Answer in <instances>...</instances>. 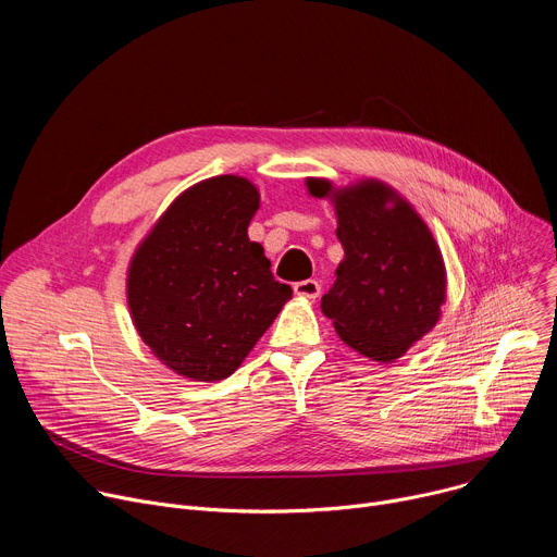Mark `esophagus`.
<instances>
[{
    "label": "esophagus",
    "mask_w": 557,
    "mask_h": 557,
    "mask_svg": "<svg viewBox=\"0 0 557 557\" xmlns=\"http://www.w3.org/2000/svg\"><path fill=\"white\" fill-rule=\"evenodd\" d=\"M293 290H295V295H299V297L317 299V297H320V293H322V284L317 282V280H301V282H295Z\"/></svg>",
    "instance_id": "34e87169"
}]
</instances>
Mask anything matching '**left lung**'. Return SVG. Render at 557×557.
<instances>
[{"mask_svg": "<svg viewBox=\"0 0 557 557\" xmlns=\"http://www.w3.org/2000/svg\"><path fill=\"white\" fill-rule=\"evenodd\" d=\"M310 196L331 198L344 260L322 297V312L357 352L389 363L428 335L445 301V264L421 215L379 181L335 189L306 181Z\"/></svg>", "mask_w": 557, "mask_h": 557, "instance_id": "left-lung-1", "label": "left lung"}]
</instances>
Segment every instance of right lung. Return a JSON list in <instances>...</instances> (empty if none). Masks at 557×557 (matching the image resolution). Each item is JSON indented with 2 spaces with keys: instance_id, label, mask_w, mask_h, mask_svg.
Listing matches in <instances>:
<instances>
[{
  "instance_id": "obj_1",
  "label": "right lung",
  "mask_w": 557,
  "mask_h": 557,
  "mask_svg": "<svg viewBox=\"0 0 557 557\" xmlns=\"http://www.w3.org/2000/svg\"><path fill=\"white\" fill-rule=\"evenodd\" d=\"M256 185L215 176L181 194L136 249L127 304L140 339L176 374H233L290 299L249 240Z\"/></svg>"
}]
</instances>
